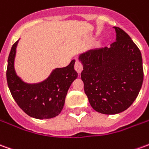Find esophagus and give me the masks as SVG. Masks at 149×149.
Here are the masks:
<instances>
[{
    "label": "esophagus",
    "instance_id": "34e87169",
    "mask_svg": "<svg viewBox=\"0 0 149 149\" xmlns=\"http://www.w3.org/2000/svg\"><path fill=\"white\" fill-rule=\"evenodd\" d=\"M74 68L75 70L78 72V74H81V72L82 70H83V65L81 64V63L80 61L77 60L76 63H75Z\"/></svg>",
    "mask_w": 149,
    "mask_h": 149
}]
</instances>
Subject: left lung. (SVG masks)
<instances>
[{
  "instance_id": "8db88e82",
  "label": "left lung",
  "mask_w": 149,
  "mask_h": 149,
  "mask_svg": "<svg viewBox=\"0 0 149 149\" xmlns=\"http://www.w3.org/2000/svg\"><path fill=\"white\" fill-rule=\"evenodd\" d=\"M114 28L116 41L110 47L79 56L85 94L93 109L105 114L127 110L138 96L143 80L140 51L125 31Z\"/></svg>"
}]
</instances>
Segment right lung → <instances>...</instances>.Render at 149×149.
<instances>
[{
  "mask_svg": "<svg viewBox=\"0 0 149 149\" xmlns=\"http://www.w3.org/2000/svg\"><path fill=\"white\" fill-rule=\"evenodd\" d=\"M18 41L13 45L8 58L6 78L10 93L18 107L29 116L38 119L54 118L60 114L68 90L77 77L75 60L67 67L55 68L44 81L29 84L23 81L14 69Z\"/></svg>",
  "mask_w": 149,
  "mask_h": 149,
  "instance_id": "obj_1",
  "label": "right lung"
}]
</instances>
